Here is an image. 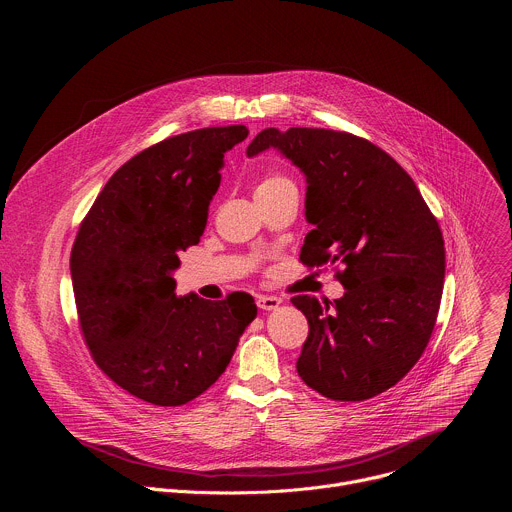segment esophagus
Here are the masks:
<instances>
[{
    "mask_svg": "<svg viewBox=\"0 0 512 512\" xmlns=\"http://www.w3.org/2000/svg\"><path fill=\"white\" fill-rule=\"evenodd\" d=\"M279 304H281V298H277V296H259V300H257V306L261 310H275Z\"/></svg>",
    "mask_w": 512,
    "mask_h": 512,
    "instance_id": "1",
    "label": "esophagus"
}]
</instances>
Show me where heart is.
I'll return each mask as SVG.
<instances>
[{"label": "heart", "mask_w": 512, "mask_h": 512, "mask_svg": "<svg viewBox=\"0 0 512 512\" xmlns=\"http://www.w3.org/2000/svg\"><path fill=\"white\" fill-rule=\"evenodd\" d=\"M289 188L296 190L294 180L287 178L285 174H279V172H269L257 184L255 194H271V192H281V190H289Z\"/></svg>", "instance_id": "heart-1"}]
</instances>
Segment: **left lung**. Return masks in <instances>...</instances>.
<instances>
[{"label": "left lung", "mask_w": 512, "mask_h": 512, "mask_svg": "<svg viewBox=\"0 0 512 512\" xmlns=\"http://www.w3.org/2000/svg\"><path fill=\"white\" fill-rule=\"evenodd\" d=\"M277 148L308 178L300 261L336 265L340 300L291 298L310 332L302 381L332 401H364L421 358L440 312L446 247L411 176L369 139L334 129H263L247 156Z\"/></svg>", "instance_id": "left-lung-1"}]
</instances>
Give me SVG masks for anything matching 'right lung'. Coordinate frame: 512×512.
Listing matches in <instances>:
<instances>
[{"label":"right lung","mask_w":512,"mask_h":512,"mask_svg":"<svg viewBox=\"0 0 512 512\" xmlns=\"http://www.w3.org/2000/svg\"><path fill=\"white\" fill-rule=\"evenodd\" d=\"M245 125L204 127L145 148L105 184L70 253L83 338L97 367L129 395L180 407L225 373L257 316L235 291L208 302L176 296L180 253L204 233L225 152Z\"/></svg>","instance_id":"obj_1"}]
</instances>
